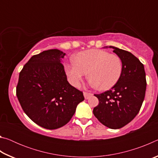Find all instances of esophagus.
<instances>
[{
  "label": "esophagus",
  "mask_w": 158,
  "mask_h": 158,
  "mask_svg": "<svg viewBox=\"0 0 158 158\" xmlns=\"http://www.w3.org/2000/svg\"><path fill=\"white\" fill-rule=\"evenodd\" d=\"M84 95L85 99H89L90 97V96L93 95V94H92V93H90L84 91Z\"/></svg>",
  "instance_id": "34e87169"
}]
</instances>
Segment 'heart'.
Masks as SVG:
<instances>
[{"label":"heart","instance_id":"b5f03b06","mask_svg":"<svg viewBox=\"0 0 158 158\" xmlns=\"http://www.w3.org/2000/svg\"><path fill=\"white\" fill-rule=\"evenodd\" d=\"M73 60L65 65V71L69 83L75 87L88 73L92 86L102 90L114 87L122 75L121 57L105 50L93 49L79 52Z\"/></svg>","mask_w":158,"mask_h":158}]
</instances>
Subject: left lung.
I'll list each match as a JSON object with an SVG mask.
<instances>
[{
    "label": "left lung",
    "mask_w": 158,
    "mask_h": 158,
    "mask_svg": "<svg viewBox=\"0 0 158 158\" xmlns=\"http://www.w3.org/2000/svg\"><path fill=\"white\" fill-rule=\"evenodd\" d=\"M112 48L122 60V75L111 89L95 94L99 104L93 109V114L105 126L119 129L139 111L145 98L146 79L143 65L137 57L127 51Z\"/></svg>",
    "instance_id": "obj_1"
}]
</instances>
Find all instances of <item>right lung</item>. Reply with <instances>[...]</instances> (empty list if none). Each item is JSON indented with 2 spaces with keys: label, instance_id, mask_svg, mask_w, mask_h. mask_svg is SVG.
Wrapping results in <instances>:
<instances>
[{
  "label": "right lung",
  "instance_id": "obj_1",
  "mask_svg": "<svg viewBox=\"0 0 158 158\" xmlns=\"http://www.w3.org/2000/svg\"><path fill=\"white\" fill-rule=\"evenodd\" d=\"M58 49L44 51L26 63L19 76L16 94L25 114L49 130L64 126L84 100L83 92L69 84Z\"/></svg>",
  "mask_w": 158,
  "mask_h": 158
}]
</instances>
